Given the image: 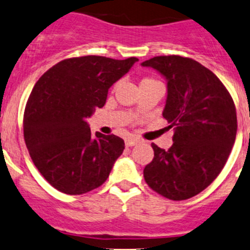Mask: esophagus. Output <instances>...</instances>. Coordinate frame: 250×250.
<instances>
[{
    "instance_id": "obj_1",
    "label": "esophagus",
    "mask_w": 250,
    "mask_h": 250,
    "mask_svg": "<svg viewBox=\"0 0 250 250\" xmlns=\"http://www.w3.org/2000/svg\"><path fill=\"white\" fill-rule=\"evenodd\" d=\"M138 138L137 137H133V136H130V137H127L125 140V145H126V147H132V146H135V145H137L138 143Z\"/></svg>"
}]
</instances>
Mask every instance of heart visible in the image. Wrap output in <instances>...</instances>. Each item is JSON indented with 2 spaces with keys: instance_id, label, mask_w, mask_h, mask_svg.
Masks as SVG:
<instances>
[{
  "instance_id": "heart-1",
  "label": "heart",
  "mask_w": 250,
  "mask_h": 250,
  "mask_svg": "<svg viewBox=\"0 0 250 250\" xmlns=\"http://www.w3.org/2000/svg\"><path fill=\"white\" fill-rule=\"evenodd\" d=\"M159 83V81L155 80V79H153V78H145L142 81H141V83Z\"/></svg>"
}]
</instances>
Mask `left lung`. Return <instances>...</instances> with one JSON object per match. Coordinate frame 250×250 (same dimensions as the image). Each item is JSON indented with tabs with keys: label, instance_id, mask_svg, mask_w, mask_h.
I'll return each mask as SVG.
<instances>
[{
	"label": "left lung",
	"instance_id": "1",
	"mask_svg": "<svg viewBox=\"0 0 250 250\" xmlns=\"http://www.w3.org/2000/svg\"><path fill=\"white\" fill-rule=\"evenodd\" d=\"M167 80L163 117L174 127L171 147L152 143L154 158L143 170L148 186L171 201L201 193L219 176L237 133L231 95L201 63L181 56H158L143 62Z\"/></svg>",
	"mask_w": 250,
	"mask_h": 250
}]
</instances>
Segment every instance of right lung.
Masks as SVG:
<instances>
[{"label":"right lung","instance_id":"add662e5","mask_svg":"<svg viewBox=\"0 0 250 250\" xmlns=\"http://www.w3.org/2000/svg\"><path fill=\"white\" fill-rule=\"evenodd\" d=\"M137 61L74 57L57 63L35 83L24 112V140L35 167L56 189L83 194L108 179L124 140L92 136L86 118L105 104L110 86Z\"/></svg>","mask_w":250,"mask_h":250}]
</instances>
